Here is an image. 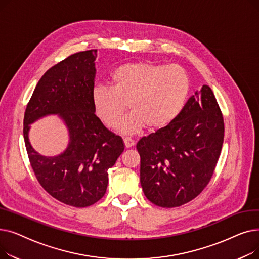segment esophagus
Here are the masks:
<instances>
[{"label":"esophagus","instance_id":"34e87169","mask_svg":"<svg viewBox=\"0 0 259 259\" xmlns=\"http://www.w3.org/2000/svg\"><path fill=\"white\" fill-rule=\"evenodd\" d=\"M124 144H125V147L126 148H130L132 146H134V141L130 138H125L124 139Z\"/></svg>","mask_w":259,"mask_h":259}]
</instances>
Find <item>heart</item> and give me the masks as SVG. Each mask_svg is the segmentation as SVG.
I'll use <instances>...</instances> for the list:
<instances>
[{
    "label": "heart",
    "instance_id": "obj_1",
    "mask_svg": "<svg viewBox=\"0 0 259 259\" xmlns=\"http://www.w3.org/2000/svg\"><path fill=\"white\" fill-rule=\"evenodd\" d=\"M110 88L95 87L92 105L95 114L109 128H115L130 109L133 113L119 126L132 133L147 126L158 131L178 118L189 98L191 83L179 65L133 62L118 66L111 74Z\"/></svg>",
    "mask_w": 259,
    "mask_h": 259
}]
</instances>
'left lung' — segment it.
Here are the masks:
<instances>
[{
	"instance_id": "obj_1",
	"label": "left lung",
	"mask_w": 259,
	"mask_h": 259,
	"mask_svg": "<svg viewBox=\"0 0 259 259\" xmlns=\"http://www.w3.org/2000/svg\"><path fill=\"white\" fill-rule=\"evenodd\" d=\"M225 125L212 89L203 85L166 128L142 138L141 185L162 208L191 201L211 181L224 143Z\"/></svg>"
}]
</instances>
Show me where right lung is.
<instances>
[{
	"mask_svg": "<svg viewBox=\"0 0 259 259\" xmlns=\"http://www.w3.org/2000/svg\"><path fill=\"white\" fill-rule=\"evenodd\" d=\"M97 49L71 54L52 66L38 83L24 114V141L39 185L68 206L84 208L106 193L108 170L124 151L118 135L95 115L92 92ZM59 114L70 130L71 142L58 157H43L31 147L29 125L39 117Z\"/></svg>",
	"mask_w": 259,
	"mask_h": 259,
	"instance_id": "obj_1",
	"label": "right lung"
}]
</instances>
